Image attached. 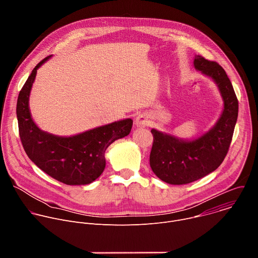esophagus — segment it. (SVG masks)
Instances as JSON below:
<instances>
[{
    "mask_svg": "<svg viewBox=\"0 0 258 258\" xmlns=\"http://www.w3.org/2000/svg\"><path fill=\"white\" fill-rule=\"evenodd\" d=\"M149 123H150V118L145 113H140L135 118V124L137 127H144V126L149 125Z\"/></svg>",
    "mask_w": 258,
    "mask_h": 258,
    "instance_id": "1",
    "label": "esophagus"
}]
</instances>
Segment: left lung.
I'll list each match as a JSON object with an SVG mask.
<instances>
[{
  "instance_id": "8db88e82",
  "label": "left lung",
  "mask_w": 258,
  "mask_h": 258,
  "mask_svg": "<svg viewBox=\"0 0 258 258\" xmlns=\"http://www.w3.org/2000/svg\"><path fill=\"white\" fill-rule=\"evenodd\" d=\"M194 67L212 80L222 96V114L206 133L193 139H180L152 128L153 146L150 166L170 185H185L214 171L224 161L238 118V100L225 69L213 61L196 55Z\"/></svg>"
}]
</instances>
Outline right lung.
<instances>
[{
  "instance_id": "1",
  "label": "right lung",
  "mask_w": 258,
  "mask_h": 258,
  "mask_svg": "<svg viewBox=\"0 0 258 258\" xmlns=\"http://www.w3.org/2000/svg\"><path fill=\"white\" fill-rule=\"evenodd\" d=\"M51 57L33 68L19 93L16 114L20 140L29 159L53 178L70 186L89 185L105 168L106 149L130 135L133 120L125 118L70 137L41 130L31 117L29 96L36 71Z\"/></svg>"
}]
</instances>
